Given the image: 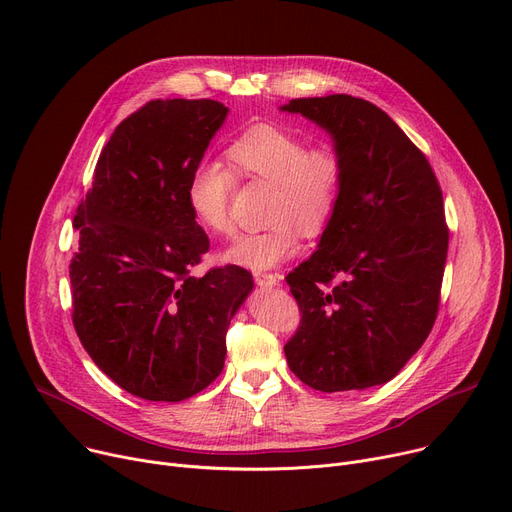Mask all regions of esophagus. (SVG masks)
<instances>
[{
    "label": "esophagus",
    "mask_w": 512,
    "mask_h": 512,
    "mask_svg": "<svg viewBox=\"0 0 512 512\" xmlns=\"http://www.w3.org/2000/svg\"><path fill=\"white\" fill-rule=\"evenodd\" d=\"M255 282L259 286H278L282 282V276L280 274H261V272H257Z\"/></svg>",
    "instance_id": "obj_1"
}]
</instances>
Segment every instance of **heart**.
Masks as SVG:
<instances>
[{
    "mask_svg": "<svg viewBox=\"0 0 512 512\" xmlns=\"http://www.w3.org/2000/svg\"><path fill=\"white\" fill-rule=\"evenodd\" d=\"M226 155L236 174L272 184L259 232L242 234L224 253L232 265L272 270L299 249V230L317 236L330 224L344 186V159L336 147L309 141L276 124L242 130ZM234 172L220 159H201L186 180V205L209 234L230 236Z\"/></svg>",
    "mask_w": 512,
    "mask_h": 512,
    "instance_id": "heart-1",
    "label": "heart"
}]
</instances>
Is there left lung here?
<instances>
[{
    "instance_id": "1",
    "label": "left lung",
    "mask_w": 512,
    "mask_h": 512,
    "mask_svg": "<svg viewBox=\"0 0 512 512\" xmlns=\"http://www.w3.org/2000/svg\"><path fill=\"white\" fill-rule=\"evenodd\" d=\"M330 132L344 186L319 249L286 276L301 326L290 371L319 392L390 382L432 332L448 253L438 178L378 105L351 95L290 99Z\"/></svg>"
}]
</instances>
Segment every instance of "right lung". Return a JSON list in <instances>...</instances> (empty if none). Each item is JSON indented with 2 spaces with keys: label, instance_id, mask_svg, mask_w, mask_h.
Returning <instances> with one entry per match:
<instances>
[{
  "label": "right lung",
  "instance_id": "1",
  "mask_svg": "<svg viewBox=\"0 0 512 512\" xmlns=\"http://www.w3.org/2000/svg\"><path fill=\"white\" fill-rule=\"evenodd\" d=\"M226 116L213 99L145 103L116 126L74 215V330L107 378L145 400L178 402L218 378L230 319L253 290L238 265L191 276L209 238L186 180Z\"/></svg>",
  "mask_w": 512,
  "mask_h": 512
}]
</instances>
